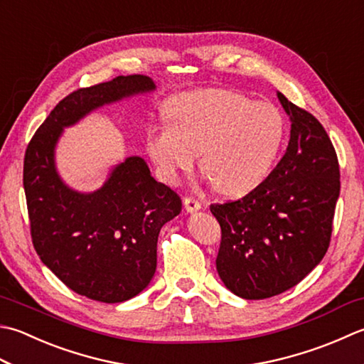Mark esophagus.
<instances>
[{"label":"esophagus","instance_id":"34e87169","mask_svg":"<svg viewBox=\"0 0 364 364\" xmlns=\"http://www.w3.org/2000/svg\"><path fill=\"white\" fill-rule=\"evenodd\" d=\"M183 203H184V208H186L188 213H196V211H198V210L202 208V203L198 202V200H196V198H192V197L184 198Z\"/></svg>","mask_w":364,"mask_h":364}]
</instances>
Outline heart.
<instances>
[{"instance_id": "heart-1", "label": "heart", "mask_w": 364, "mask_h": 364, "mask_svg": "<svg viewBox=\"0 0 364 364\" xmlns=\"http://www.w3.org/2000/svg\"><path fill=\"white\" fill-rule=\"evenodd\" d=\"M167 124L151 126L145 145L161 176L173 184L200 167L220 194L243 197L272 173L287 139V121L272 102L232 90H194L164 104Z\"/></svg>"}]
</instances>
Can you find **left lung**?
Wrapping results in <instances>:
<instances>
[{"instance_id": "obj_1", "label": "left lung", "mask_w": 364, "mask_h": 364, "mask_svg": "<svg viewBox=\"0 0 364 364\" xmlns=\"http://www.w3.org/2000/svg\"><path fill=\"white\" fill-rule=\"evenodd\" d=\"M290 118L286 154L262 186L235 202L211 205L223 230L216 269L245 300H263L296 286L330 246L341 191L328 134L277 91Z\"/></svg>"}]
</instances>
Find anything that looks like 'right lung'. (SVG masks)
<instances>
[{
    "label": "right lung",
    "mask_w": 364,
    "mask_h": 364,
    "mask_svg": "<svg viewBox=\"0 0 364 364\" xmlns=\"http://www.w3.org/2000/svg\"><path fill=\"white\" fill-rule=\"evenodd\" d=\"M154 90L146 75H119L70 92L26 148L23 188L36 252L61 282L91 300L123 303L148 287L159 232L180 215L181 198L154 180L140 156L117 164L99 189L75 191L56 170L55 148L64 129L91 112Z\"/></svg>",
    "instance_id": "obj_1"
}]
</instances>
